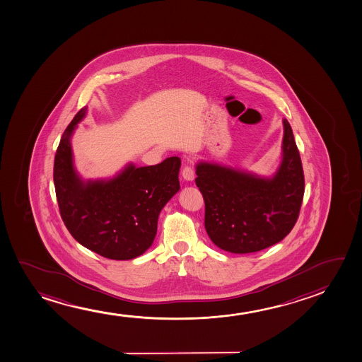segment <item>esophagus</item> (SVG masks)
<instances>
[{
	"label": "esophagus",
	"mask_w": 362,
	"mask_h": 362,
	"mask_svg": "<svg viewBox=\"0 0 362 362\" xmlns=\"http://www.w3.org/2000/svg\"><path fill=\"white\" fill-rule=\"evenodd\" d=\"M182 177H184V180H186V181H192L194 178V168L189 166V165H186L184 170H182Z\"/></svg>",
	"instance_id": "esophagus-1"
}]
</instances>
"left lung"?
<instances>
[{
    "instance_id": "left-lung-1",
    "label": "left lung",
    "mask_w": 362,
    "mask_h": 362,
    "mask_svg": "<svg viewBox=\"0 0 362 362\" xmlns=\"http://www.w3.org/2000/svg\"><path fill=\"white\" fill-rule=\"evenodd\" d=\"M283 158L273 177L221 166L196 165L204 199V228L221 250L245 255L265 250L291 233L304 196V173L291 125L283 120Z\"/></svg>"
}]
</instances>
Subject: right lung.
<instances>
[{
  "mask_svg": "<svg viewBox=\"0 0 362 362\" xmlns=\"http://www.w3.org/2000/svg\"><path fill=\"white\" fill-rule=\"evenodd\" d=\"M87 107L66 127L54 158L53 180L59 212L73 238L109 259H134L153 245L158 214L180 189L181 160L153 166L129 163L110 180L84 181L73 165L71 136Z\"/></svg>",
  "mask_w": 362,
  "mask_h": 362,
  "instance_id": "1",
  "label": "right lung"
}]
</instances>
